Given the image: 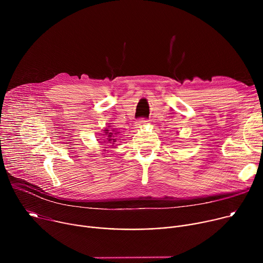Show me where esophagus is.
Here are the masks:
<instances>
[{"label":"esophagus","instance_id":"esophagus-1","mask_svg":"<svg viewBox=\"0 0 263 263\" xmlns=\"http://www.w3.org/2000/svg\"><path fill=\"white\" fill-rule=\"evenodd\" d=\"M147 123V121L146 120H144V119H140V120H138L137 122H136V125L137 126H143V125H145Z\"/></svg>","mask_w":263,"mask_h":263}]
</instances>
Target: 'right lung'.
Instances as JSON below:
<instances>
[{"label":"right lung","instance_id":"right-lung-1","mask_svg":"<svg viewBox=\"0 0 263 263\" xmlns=\"http://www.w3.org/2000/svg\"><path fill=\"white\" fill-rule=\"evenodd\" d=\"M104 131H105V134H103V135H107V139L104 142H107L106 144H108V143L115 144V142L117 141V138H115V135H117L118 132L117 131H109L108 129H106Z\"/></svg>","mask_w":263,"mask_h":263}]
</instances>
